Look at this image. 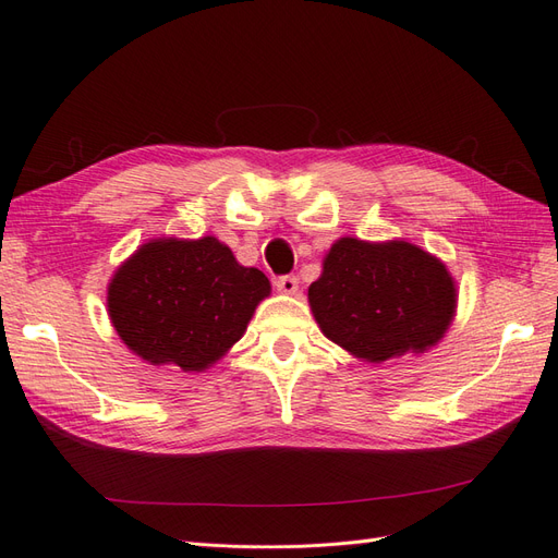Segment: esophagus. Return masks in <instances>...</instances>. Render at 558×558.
Segmentation results:
<instances>
[{"label":"esophagus","mask_w":558,"mask_h":558,"mask_svg":"<svg viewBox=\"0 0 558 558\" xmlns=\"http://www.w3.org/2000/svg\"><path fill=\"white\" fill-rule=\"evenodd\" d=\"M275 286H277V291H279V293H283V295H293V293L298 291V279H295L293 275H286V277H279V279L275 281Z\"/></svg>","instance_id":"1"}]
</instances>
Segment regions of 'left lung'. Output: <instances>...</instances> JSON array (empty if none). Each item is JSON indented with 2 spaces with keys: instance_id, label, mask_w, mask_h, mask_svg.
<instances>
[{
  "instance_id": "obj_1",
  "label": "left lung",
  "mask_w": 558,
  "mask_h": 558,
  "mask_svg": "<svg viewBox=\"0 0 558 558\" xmlns=\"http://www.w3.org/2000/svg\"><path fill=\"white\" fill-rule=\"evenodd\" d=\"M307 295L328 340L367 363L424 353L456 314L445 263L400 240H337Z\"/></svg>"
}]
</instances>
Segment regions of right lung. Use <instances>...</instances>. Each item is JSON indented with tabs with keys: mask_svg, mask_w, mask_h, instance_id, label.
I'll return each instance as SVG.
<instances>
[{
	"mask_svg": "<svg viewBox=\"0 0 558 558\" xmlns=\"http://www.w3.org/2000/svg\"><path fill=\"white\" fill-rule=\"evenodd\" d=\"M269 281L216 238H162L116 269L107 307L118 337L150 365L202 373L242 340Z\"/></svg>",
	"mask_w": 558,
	"mask_h": 558,
	"instance_id": "add662e5",
	"label": "right lung"
}]
</instances>
